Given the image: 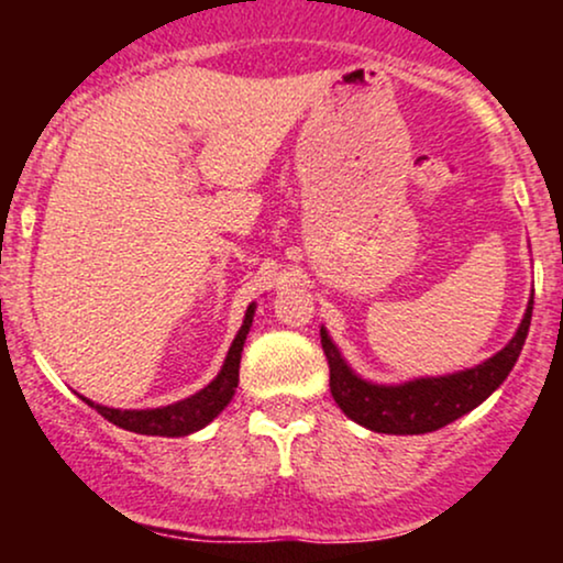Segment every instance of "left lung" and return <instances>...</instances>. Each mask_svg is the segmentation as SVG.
<instances>
[{
	"mask_svg": "<svg viewBox=\"0 0 563 563\" xmlns=\"http://www.w3.org/2000/svg\"><path fill=\"white\" fill-rule=\"evenodd\" d=\"M532 299L534 296H529L519 331L495 357L484 360L482 365L466 367V371L450 373V376L412 378L394 386L371 384V380L360 378L341 357L339 346L333 344L325 328H320L322 352L331 367V394L335 405L354 423L378 431V434H429V431L457 421L474 407H479L514 371L527 341L529 322H532Z\"/></svg>",
	"mask_w": 563,
	"mask_h": 563,
	"instance_id": "1",
	"label": "left lung"
}]
</instances>
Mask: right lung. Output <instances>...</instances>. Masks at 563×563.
Here are the masks:
<instances>
[{"instance_id":"1","label":"right lung","mask_w":563,"mask_h":563,"mask_svg":"<svg viewBox=\"0 0 563 563\" xmlns=\"http://www.w3.org/2000/svg\"><path fill=\"white\" fill-rule=\"evenodd\" d=\"M256 303H251L245 309V318L241 331L232 339V346L224 357L222 371L217 373V378L209 386L192 394V397L179 399V402L166 405V407H153V410H119V407H106L95 405L92 399L81 397L89 407H95L102 418H108L119 429L134 431V434H147V437H187L192 431L209 426L224 407L230 405L232 394L238 389V371H241V352L245 344V335L251 331V322H254Z\"/></svg>"}]
</instances>
